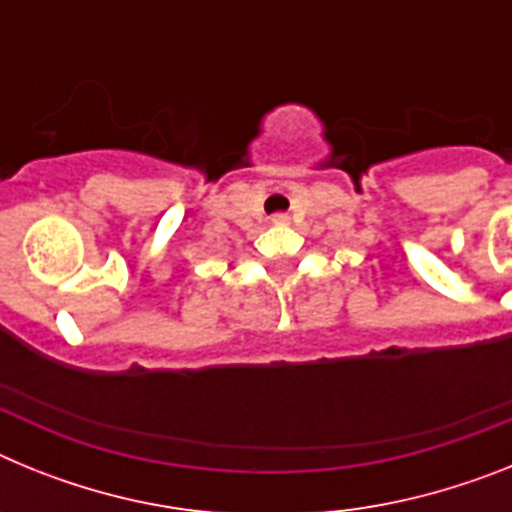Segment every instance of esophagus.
<instances>
[{
    "label": "esophagus",
    "instance_id": "esophagus-1",
    "mask_svg": "<svg viewBox=\"0 0 512 512\" xmlns=\"http://www.w3.org/2000/svg\"><path fill=\"white\" fill-rule=\"evenodd\" d=\"M271 223L284 225V223H287V215H274V217H271Z\"/></svg>",
    "mask_w": 512,
    "mask_h": 512
}]
</instances>
